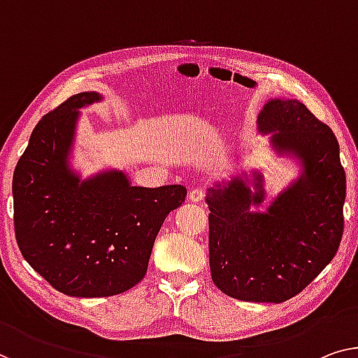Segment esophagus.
Segmentation results:
<instances>
[{"label":"esophagus","instance_id":"1","mask_svg":"<svg viewBox=\"0 0 358 358\" xmlns=\"http://www.w3.org/2000/svg\"><path fill=\"white\" fill-rule=\"evenodd\" d=\"M202 199H204V191H202L201 188H194L189 191V201L201 202Z\"/></svg>","mask_w":358,"mask_h":358}]
</instances>
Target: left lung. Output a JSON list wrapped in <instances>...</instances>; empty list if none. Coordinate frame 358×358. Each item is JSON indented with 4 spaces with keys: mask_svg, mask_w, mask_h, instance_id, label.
Segmentation results:
<instances>
[{
    "mask_svg": "<svg viewBox=\"0 0 358 358\" xmlns=\"http://www.w3.org/2000/svg\"><path fill=\"white\" fill-rule=\"evenodd\" d=\"M257 131L270 135L273 156L289 161L297 175L266 204L264 167L207 189L210 275L227 296L280 303L310 285L338 252L345 173L333 131L297 99L266 101Z\"/></svg>",
    "mask_w": 358,
    "mask_h": 358,
    "instance_id": "left-lung-1",
    "label": "left lung"
}]
</instances>
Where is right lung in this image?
Returning <instances> with one entry per match:
<instances>
[{
  "instance_id": "obj_1",
  "label": "right lung",
  "mask_w": 358,
  "mask_h": 358,
  "mask_svg": "<svg viewBox=\"0 0 358 358\" xmlns=\"http://www.w3.org/2000/svg\"><path fill=\"white\" fill-rule=\"evenodd\" d=\"M98 92L73 94L31 131L13 177L15 239L24 259L55 289L72 297H108L145 278L165 217L186 188L133 186L108 167L90 177L73 167L82 109Z\"/></svg>"
}]
</instances>
